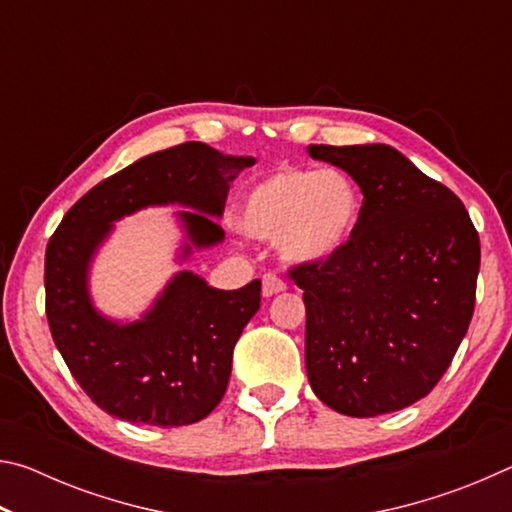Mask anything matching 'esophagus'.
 I'll list each match as a JSON object with an SVG mask.
<instances>
[{
  "mask_svg": "<svg viewBox=\"0 0 512 512\" xmlns=\"http://www.w3.org/2000/svg\"><path fill=\"white\" fill-rule=\"evenodd\" d=\"M284 289H287V284H284L277 275L268 273L262 277V296L264 298H273V296H277V293H282Z\"/></svg>",
  "mask_w": 512,
  "mask_h": 512,
  "instance_id": "obj_1",
  "label": "esophagus"
}]
</instances>
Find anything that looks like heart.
<instances>
[{
	"label": "heart",
	"instance_id": "obj_1",
	"mask_svg": "<svg viewBox=\"0 0 512 512\" xmlns=\"http://www.w3.org/2000/svg\"><path fill=\"white\" fill-rule=\"evenodd\" d=\"M363 201L339 169L282 167L241 194L235 223L257 241H275L293 264H327L348 250L361 228Z\"/></svg>",
	"mask_w": 512,
	"mask_h": 512
}]
</instances>
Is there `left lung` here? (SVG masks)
<instances>
[{"mask_svg":"<svg viewBox=\"0 0 512 512\" xmlns=\"http://www.w3.org/2000/svg\"><path fill=\"white\" fill-rule=\"evenodd\" d=\"M363 194L354 244L291 280L305 291L311 391L336 413L375 418L427 395L474 311L481 246L465 205L388 144H311Z\"/></svg>","mask_w":512,"mask_h":512,"instance_id":"left-lung-1","label":"left lung"}]
</instances>
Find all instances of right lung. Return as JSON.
Instances as JSON below:
<instances>
[{
	"instance_id": "1",
	"label": "right lung",
	"mask_w": 512,
	"mask_h": 512,
	"mask_svg": "<svg viewBox=\"0 0 512 512\" xmlns=\"http://www.w3.org/2000/svg\"><path fill=\"white\" fill-rule=\"evenodd\" d=\"M250 155L187 142L144 155L92 187L60 221L45 255L47 320L58 352L92 402L119 420L183 427L214 411L228 388L232 350L259 309L262 284L223 291L194 271L173 273L140 318L94 305L90 275L117 221L146 207L178 205L176 264L223 244L216 219Z\"/></svg>"
}]
</instances>
